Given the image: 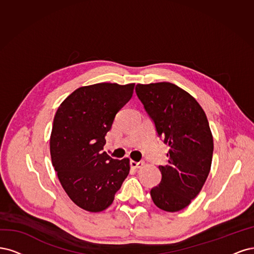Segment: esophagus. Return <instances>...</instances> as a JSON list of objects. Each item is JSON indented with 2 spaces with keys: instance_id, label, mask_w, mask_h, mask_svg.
I'll return each mask as SVG.
<instances>
[{
  "instance_id": "34e87169",
  "label": "esophagus",
  "mask_w": 254,
  "mask_h": 254,
  "mask_svg": "<svg viewBox=\"0 0 254 254\" xmlns=\"http://www.w3.org/2000/svg\"><path fill=\"white\" fill-rule=\"evenodd\" d=\"M129 166L130 168L133 169H138V168H141L143 166V162L142 161H135V160H130L129 161Z\"/></svg>"
}]
</instances>
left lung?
<instances>
[{
    "instance_id": "8db88e82",
    "label": "left lung",
    "mask_w": 254,
    "mask_h": 254,
    "mask_svg": "<svg viewBox=\"0 0 254 254\" xmlns=\"http://www.w3.org/2000/svg\"><path fill=\"white\" fill-rule=\"evenodd\" d=\"M136 94L170 146L167 165L158 167L161 182L151 190L152 199L163 211L183 210L198 195L211 169L213 137L206 114L173 83L137 84Z\"/></svg>"
}]
</instances>
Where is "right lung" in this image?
I'll return each instance as SVG.
<instances>
[{"label":"right lung","mask_w":254,"mask_h":254,"mask_svg":"<svg viewBox=\"0 0 254 254\" xmlns=\"http://www.w3.org/2000/svg\"><path fill=\"white\" fill-rule=\"evenodd\" d=\"M135 83H97L72 92L58 108L51 156L61 186L81 209L109 208L129 173V159L102 152L116 114L132 98Z\"/></svg>","instance_id":"obj_1"}]
</instances>
